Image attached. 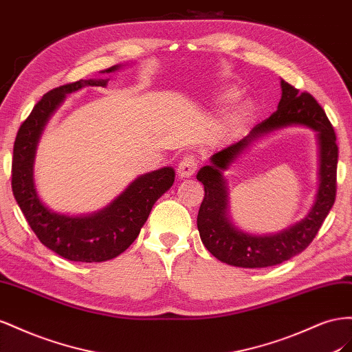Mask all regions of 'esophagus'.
I'll return each instance as SVG.
<instances>
[{
  "label": "esophagus",
  "instance_id": "esophagus-1",
  "mask_svg": "<svg viewBox=\"0 0 352 352\" xmlns=\"http://www.w3.org/2000/svg\"><path fill=\"white\" fill-rule=\"evenodd\" d=\"M197 169V162L193 156H186L182 160H179V164L177 166V174L179 178H190Z\"/></svg>",
  "mask_w": 352,
  "mask_h": 352
}]
</instances>
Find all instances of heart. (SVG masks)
Masks as SVG:
<instances>
[{"instance_id":"1","label":"heart","mask_w":352,"mask_h":352,"mask_svg":"<svg viewBox=\"0 0 352 352\" xmlns=\"http://www.w3.org/2000/svg\"><path fill=\"white\" fill-rule=\"evenodd\" d=\"M237 96H239V91L236 88H233V87H228V88H226L223 93H221V100H223L224 103H230V102H233L234 98H237ZM248 112H249V106L248 104H243V106H240L236 112L233 113V116H232V122L233 124H240L242 122V120L245 119V116L248 115Z\"/></svg>"}]
</instances>
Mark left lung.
Returning a JSON list of instances; mask_svg holds the SVG:
<instances>
[{"label":"left lung","mask_w":352,"mask_h":352,"mask_svg":"<svg viewBox=\"0 0 352 352\" xmlns=\"http://www.w3.org/2000/svg\"><path fill=\"white\" fill-rule=\"evenodd\" d=\"M280 85L282 98L276 112L255 125L239 143L212 155L210 164L200 168L196 177L205 187V197L197 214L200 239L210 254L228 265L264 268L282 264L300 254L313 242L335 204L338 144L333 126L313 96L299 93L283 79ZM290 124H304L318 133L320 165L315 205L304 220L277 235L245 234L229 221L223 170L256 139Z\"/></svg>","instance_id":"8db88e82"}]
</instances>
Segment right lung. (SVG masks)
Masks as SVG:
<instances>
[{
    "label": "right lung",
    "mask_w": 352,
    "mask_h": 352,
    "mask_svg": "<svg viewBox=\"0 0 352 352\" xmlns=\"http://www.w3.org/2000/svg\"><path fill=\"white\" fill-rule=\"evenodd\" d=\"M112 66L103 74L115 72ZM107 79H79L52 89L39 100L20 125L12 162V188L17 205L44 246L75 263H102L126 250L144 226L156 200L174 184L170 166L140 175L112 204L91 215L70 217L48 209L39 199L34 182V160L39 137L66 94L82 87H104Z\"/></svg>",
    "instance_id": "add662e5"
}]
</instances>
